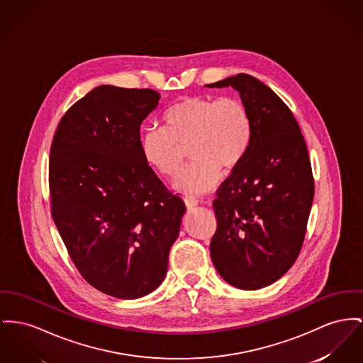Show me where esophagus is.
Returning a JSON list of instances; mask_svg holds the SVG:
<instances>
[{
  "instance_id": "34e87169",
  "label": "esophagus",
  "mask_w": 363,
  "mask_h": 363,
  "mask_svg": "<svg viewBox=\"0 0 363 363\" xmlns=\"http://www.w3.org/2000/svg\"><path fill=\"white\" fill-rule=\"evenodd\" d=\"M185 206H186L189 210L194 208V207L199 206V200L194 199V197H185Z\"/></svg>"
}]
</instances>
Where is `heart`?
I'll use <instances>...</instances> for the list:
<instances>
[{
    "mask_svg": "<svg viewBox=\"0 0 363 363\" xmlns=\"http://www.w3.org/2000/svg\"><path fill=\"white\" fill-rule=\"evenodd\" d=\"M164 126H150L141 135V152L155 170L177 175L189 147L192 164L175 181L188 194L210 192L241 164L252 141V122L245 104L235 97H185L163 113Z\"/></svg>",
    "mask_w": 363,
    "mask_h": 363,
    "instance_id": "heart-1",
    "label": "heart"
}]
</instances>
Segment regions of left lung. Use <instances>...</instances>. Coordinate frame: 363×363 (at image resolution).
<instances>
[{
  "mask_svg": "<svg viewBox=\"0 0 363 363\" xmlns=\"http://www.w3.org/2000/svg\"><path fill=\"white\" fill-rule=\"evenodd\" d=\"M206 86L235 87L252 122L250 150L213 199V266L235 288L260 289L292 267L304 241L314 199L306 141L288 106L254 77Z\"/></svg>",
  "mask_w": 363,
  "mask_h": 363,
  "instance_id": "obj_1",
  "label": "left lung"
}]
</instances>
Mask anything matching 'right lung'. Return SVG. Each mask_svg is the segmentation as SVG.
I'll return each mask as SVG.
<instances>
[{
  "label": "right lung",
  "instance_id": "obj_1",
  "mask_svg": "<svg viewBox=\"0 0 363 363\" xmlns=\"http://www.w3.org/2000/svg\"><path fill=\"white\" fill-rule=\"evenodd\" d=\"M159 99L152 89L99 86L65 112L50 147L55 225L81 276L113 298H143L162 284L186 211L141 152L140 126Z\"/></svg>",
  "mask_w": 363,
  "mask_h": 363
}]
</instances>
